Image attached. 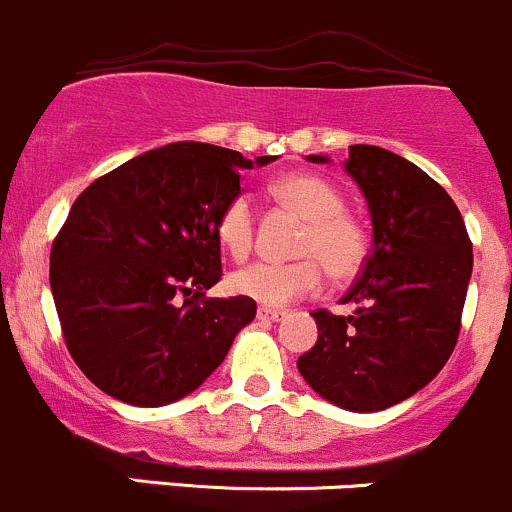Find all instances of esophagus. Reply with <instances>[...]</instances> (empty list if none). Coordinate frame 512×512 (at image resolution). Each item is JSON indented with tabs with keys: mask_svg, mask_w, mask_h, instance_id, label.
<instances>
[{
	"mask_svg": "<svg viewBox=\"0 0 512 512\" xmlns=\"http://www.w3.org/2000/svg\"><path fill=\"white\" fill-rule=\"evenodd\" d=\"M280 317H282L280 309H270V307L257 309V319H260V322H277Z\"/></svg>",
	"mask_w": 512,
	"mask_h": 512,
	"instance_id": "esophagus-1",
	"label": "esophagus"
}]
</instances>
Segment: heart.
<instances>
[{
  "label": "heart",
  "instance_id": "heart-1",
  "mask_svg": "<svg viewBox=\"0 0 512 512\" xmlns=\"http://www.w3.org/2000/svg\"><path fill=\"white\" fill-rule=\"evenodd\" d=\"M272 195L282 205L307 220L299 255L302 260L287 262H252L227 277V287L237 297L255 299L267 307H282L292 299L307 297L322 285V265L334 280H347L364 265L369 240L352 215L337 185L319 175L294 173L272 185ZM215 235L232 257H245L255 240V208L247 195H235L220 210Z\"/></svg>",
  "mask_w": 512,
  "mask_h": 512
}]
</instances>
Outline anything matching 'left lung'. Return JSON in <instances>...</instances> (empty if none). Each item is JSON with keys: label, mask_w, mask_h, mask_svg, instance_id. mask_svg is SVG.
Instances as JSON below:
<instances>
[{"label": "left lung", "mask_w": 512, "mask_h": 512, "mask_svg": "<svg viewBox=\"0 0 512 512\" xmlns=\"http://www.w3.org/2000/svg\"><path fill=\"white\" fill-rule=\"evenodd\" d=\"M344 170L369 205L374 250L342 297L354 314L312 312L319 337L297 369L322 399L364 414L414 396L453 354L473 245L451 195L411 160L359 143Z\"/></svg>", "instance_id": "8db88e82"}]
</instances>
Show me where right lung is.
<instances>
[{
  "mask_svg": "<svg viewBox=\"0 0 512 512\" xmlns=\"http://www.w3.org/2000/svg\"><path fill=\"white\" fill-rule=\"evenodd\" d=\"M275 156L180 141L141 153L74 200L49 282L69 354L101 391L165 406L198 389L255 319V299L205 297L223 277L220 210L240 170Z\"/></svg>",
  "mask_w": 512,
  "mask_h": 512,
  "instance_id": "obj_1",
  "label": "right lung"
}]
</instances>
